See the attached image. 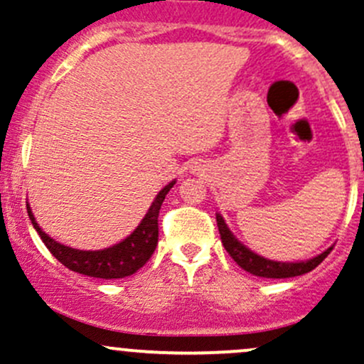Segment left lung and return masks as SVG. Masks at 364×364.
Returning a JSON list of instances; mask_svg holds the SVG:
<instances>
[{
  "label": "left lung",
  "mask_w": 364,
  "mask_h": 364,
  "mask_svg": "<svg viewBox=\"0 0 364 364\" xmlns=\"http://www.w3.org/2000/svg\"><path fill=\"white\" fill-rule=\"evenodd\" d=\"M216 223L218 230H220L221 242H223L225 250L228 255L232 256L233 262L239 267H242L246 272L252 275H258V277H267V279H286V277H296V275H304L311 270L316 269L333 247H328L326 251H323L321 255L314 256V258L307 259V262H294V263H286V262H274V259L263 258V256L252 252L250 247L244 246L240 240L235 239V235L230 232V228L225 223L223 216L216 214Z\"/></svg>",
  "instance_id": "8db88e82"
}]
</instances>
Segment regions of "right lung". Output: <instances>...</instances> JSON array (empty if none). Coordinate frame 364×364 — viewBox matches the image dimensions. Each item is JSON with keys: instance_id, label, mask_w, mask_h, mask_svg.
Returning a JSON list of instances; mask_svg holds the SVG:
<instances>
[{"instance_id": "right-lung-1", "label": "right lung", "mask_w": 364, "mask_h": 364, "mask_svg": "<svg viewBox=\"0 0 364 364\" xmlns=\"http://www.w3.org/2000/svg\"><path fill=\"white\" fill-rule=\"evenodd\" d=\"M176 185V181H171L169 185L164 186L159 195L155 197L153 204L148 209L146 216L141 220L137 228L131 235L125 237L122 242L114 244L112 247L97 251H82L73 250L70 246L53 240L50 235H47L40 228V225L34 220V214L31 211L28 204L29 220L33 223L34 230L41 237L47 250L63 263L66 269L78 272L89 277L97 279H122L132 275L141 269L148 259L151 258L155 251L156 242H159V213L162 208V202L169 190Z\"/></svg>"}]
</instances>
